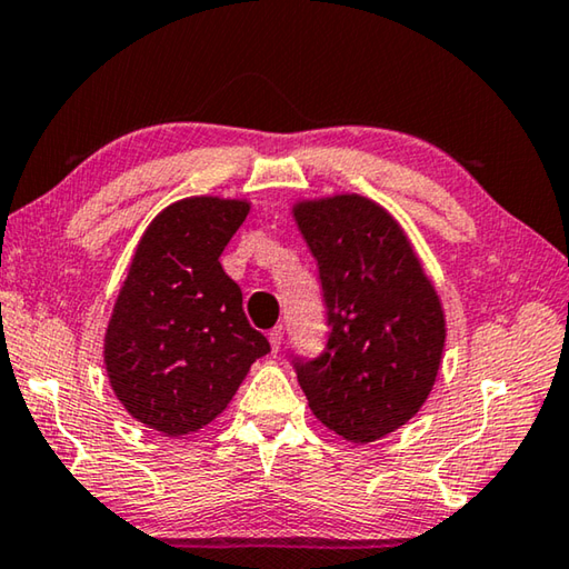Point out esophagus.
Masks as SVG:
<instances>
[{"label":"esophagus","instance_id":"obj_1","mask_svg":"<svg viewBox=\"0 0 569 569\" xmlns=\"http://www.w3.org/2000/svg\"><path fill=\"white\" fill-rule=\"evenodd\" d=\"M282 340H284V327L282 325H277L274 330H269V345H272V352H279Z\"/></svg>","mask_w":569,"mask_h":569}]
</instances>
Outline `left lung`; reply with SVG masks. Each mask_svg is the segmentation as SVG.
Instances as JSON below:
<instances>
[{"label":"left lung","mask_w":569,"mask_h":569,"mask_svg":"<svg viewBox=\"0 0 569 569\" xmlns=\"http://www.w3.org/2000/svg\"><path fill=\"white\" fill-rule=\"evenodd\" d=\"M297 224L317 259L325 350L292 357L310 410L345 440L395 432L430 395L445 317L410 242L382 207L345 194L305 202Z\"/></svg>","instance_id":"obj_1"}]
</instances>
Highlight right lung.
<instances>
[{"mask_svg":"<svg viewBox=\"0 0 569 569\" xmlns=\"http://www.w3.org/2000/svg\"><path fill=\"white\" fill-rule=\"evenodd\" d=\"M244 202L192 197L167 207L142 237L107 327L104 365L134 420L167 437L224 410L269 342L247 322L242 290L219 254Z\"/></svg>","mask_w":569,"mask_h":569,"instance_id":"add662e5","label":"right lung"}]
</instances>
